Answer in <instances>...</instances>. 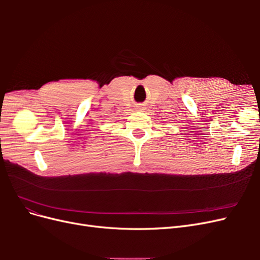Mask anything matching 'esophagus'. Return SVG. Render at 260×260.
Returning <instances> with one entry per match:
<instances>
[{
	"instance_id": "34e87169",
	"label": "esophagus",
	"mask_w": 260,
	"mask_h": 260,
	"mask_svg": "<svg viewBox=\"0 0 260 260\" xmlns=\"http://www.w3.org/2000/svg\"><path fill=\"white\" fill-rule=\"evenodd\" d=\"M138 109H141V107H139V108H138Z\"/></svg>"
}]
</instances>
